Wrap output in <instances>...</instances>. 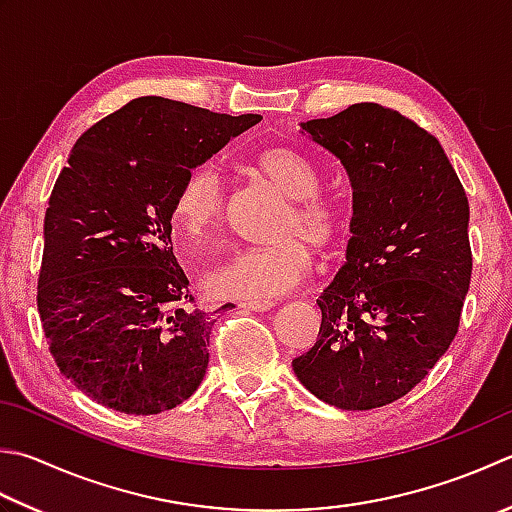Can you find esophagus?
<instances>
[{
	"mask_svg": "<svg viewBox=\"0 0 512 512\" xmlns=\"http://www.w3.org/2000/svg\"><path fill=\"white\" fill-rule=\"evenodd\" d=\"M244 310H253V313H266V310L273 308V304L270 302H244L239 304Z\"/></svg>",
	"mask_w": 512,
	"mask_h": 512,
	"instance_id": "34e87169",
	"label": "esophagus"
}]
</instances>
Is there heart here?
Segmentation results:
<instances>
[{"label": "heart", "mask_w": 512, "mask_h": 512, "mask_svg": "<svg viewBox=\"0 0 512 512\" xmlns=\"http://www.w3.org/2000/svg\"><path fill=\"white\" fill-rule=\"evenodd\" d=\"M257 170L288 199V208L273 233L275 244L242 250L204 275L206 293L217 299L270 302L286 295L313 266L308 242L330 248L346 230L342 206L319 195L322 177L308 157L293 148L275 146L257 157ZM224 215L226 188L217 168L190 170L173 202V222L179 233L190 244H204L222 226Z\"/></svg>", "instance_id": "1"}]
</instances>
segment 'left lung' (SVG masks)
I'll list each match as a JSON object with an SVG mask.
<instances>
[{
  "instance_id": "8db88e82",
  "label": "left lung",
  "mask_w": 512,
  "mask_h": 512,
  "mask_svg": "<svg viewBox=\"0 0 512 512\" xmlns=\"http://www.w3.org/2000/svg\"><path fill=\"white\" fill-rule=\"evenodd\" d=\"M299 133L346 170V264L319 295L315 346L299 382L342 410L410 393L453 344L470 286L468 197L442 144L397 110L353 104Z\"/></svg>"
}]
</instances>
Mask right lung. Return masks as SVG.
Instances as JSON below:
<instances>
[{"label": "right lung", "mask_w": 512, "mask_h": 512, "mask_svg": "<svg viewBox=\"0 0 512 512\" xmlns=\"http://www.w3.org/2000/svg\"><path fill=\"white\" fill-rule=\"evenodd\" d=\"M257 122L137 97L70 150L44 217L37 308L57 368L93 402L157 415L202 384L215 317L188 306L173 202L190 170Z\"/></svg>", "instance_id": "add662e5"}]
</instances>
